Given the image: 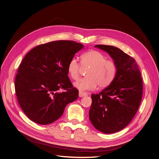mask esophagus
<instances>
[{"mask_svg":"<svg viewBox=\"0 0 159 159\" xmlns=\"http://www.w3.org/2000/svg\"><path fill=\"white\" fill-rule=\"evenodd\" d=\"M87 93L85 92H83V91H80L79 92V96L80 97H84V96H87Z\"/></svg>","mask_w":159,"mask_h":159,"instance_id":"esophagus-1","label":"esophagus"}]
</instances>
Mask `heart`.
<instances>
[{
  "instance_id": "1",
  "label": "heart",
  "mask_w": 159,
  "mask_h": 159,
  "mask_svg": "<svg viewBox=\"0 0 159 159\" xmlns=\"http://www.w3.org/2000/svg\"><path fill=\"white\" fill-rule=\"evenodd\" d=\"M81 64L83 67H89L87 78H80L74 83V86L80 91L92 90L97 85L101 89L108 87L113 82L117 71L115 62L107 60L105 56L97 51H90L81 56V63L76 58L69 61L67 72L69 76L76 80L80 76Z\"/></svg>"
}]
</instances>
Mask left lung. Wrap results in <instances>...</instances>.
Instances as JSON below:
<instances>
[{
	"label": "left lung",
	"mask_w": 159,
	"mask_h": 159,
	"mask_svg": "<svg viewBox=\"0 0 159 159\" xmlns=\"http://www.w3.org/2000/svg\"><path fill=\"white\" fill-rule=\"evenodd\" d=\"M95 47L110 54L117 71L108 87L91 95L89 118L99 131L113 134L125 128L136 114L142 99L143 80L135 60L130 56L111 45Z\"/></svg>",
	"instance_id": "8db88e82"
}]
</instances>
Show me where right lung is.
<instances>
[{
	"label": "right lung",
	"instance_id": "right-lung-1",
	"mask_svg": "<svg viewBox=\"0 0 159 159\" xmlns=\"http://www.w3.org/2000/svg\"><path fill=\"white\" fill-rule=\"evenodd\" d=\"M83 48L74 41H54L35 47L24 58L15 78V92L23 111L33 122H54L78 98L79 91L67 76V65Z\"/></svg>",
	"mask_w": 159,
	"mask_h": 159
}]
</instances>
